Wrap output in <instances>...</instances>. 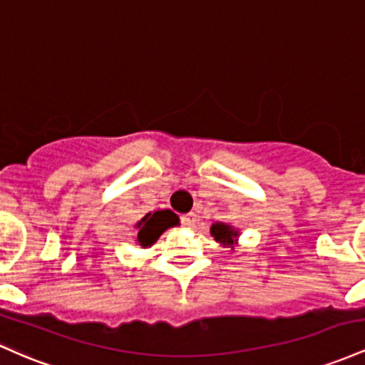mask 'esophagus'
<instances>
[{
    "label": "esophagus",
    "mask_w": 365,
    "mask_h": 365,
    "mask_svg": "<svg viewBox=\"0 0 365 365\" xmlns=\"http://www.w3.org/2000/svg\"><path fill=\"white\" fill-rule=\"evenodd\" d=\"M181 220H182V224L186 227H193L195 222H196V215L193 214V212H190V214H184L181 217Z\"/></svg>",
    "instance_id": "1"
}]
</instances>
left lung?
<instances>
[{
  "instance_id": "left-lung-1",
  "label": "left lung",
  "mask_w": 365,
  "mask_h": 365,
  "mask_svg": "<svg viewBox=\"0 0 365 365\" xmlns=\"http://www.w3.org/2000/svg\"><path fill=\"white\" fill-rule=\"evenodd\" d=\"M210 235L214 236L215 241H219V243H222L224 247L232 248V247H235V245L237 243L236 237H237V235H240V232H237L236 229L232 227V226H229V224L215 222V224H212Z\"/></svg>"
}]
</instances>
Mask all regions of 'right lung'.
I'll return each instance as SVG.
<instances>
[{
  "label": "right lung",
  "instance_id": "add662e5",
  "mask_svg": "<svg viewBox=\"0 0 365 365\" xmlns=\"http://www.w3.org/2000/svg\"><path fill=\"white\" fill-rule=\"evenodd\" d=\"M179 224L178 215L170 210H157L153 214H146L141 220L136 224L138 227V237L136 241L139 247L148 248L155 241L160 237L163 231H167L169 227H174Z\"/></svg>",
  "mask_w": 365,
  "mask_h": 365
}]
</instances>
